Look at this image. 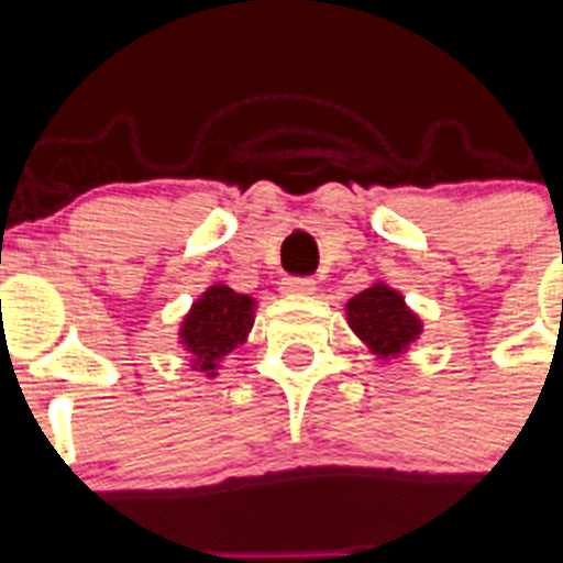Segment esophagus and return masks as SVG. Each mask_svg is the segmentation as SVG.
Here are the masks:
<instances>
[{
	"label": "esophagus",
	"mask_w": 563,
	"mask_h": 563,
	"mask_svg": "<svg viewBox=\"0 0 563 563\" xmlns=\"http://www.w3.org/2000/svg\"><path fill=\"white\" fill-rule=\"evenodd\" d=\"M312 290H316V282H312V278L290 276L282 282V292H285V296H310Z\"/></svg>",
	"instance_id": "1"
}]
</instances>
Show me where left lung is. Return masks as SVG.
Returning a JSON list of instances; mask_svg holds the SVG:
<instances>
[{"label":"left lung","instance_id":"left-lung-1","mask_svg":"<svg viewBox=\"0 0 563 563\" xmlns=\"http://www.w3.org/2000/svg\"><path fill=\"white\" fill-rule=\"evenodd\" d=\"M350 327L375 355L397 357L422 332L420 318L406 307L402 296L383 282L366 287L346 305Z\"/></svg>","mask_w":563,"mask_h":563}]
</instances>
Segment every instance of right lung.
I'll list each match as a JSON object with an SVG mask.
<instances>
[{
    "label": "right lung",
    "mask_w": 563,
    "mask_h": 563,
    "mask_svg": "<svg viewBox=\"0 0 563 563\" xmlns=\"http://www.w3.org/2000/svg\"><path fill=\"white\" fill-rule=\"evenodd\" d=\"M256 301L251 296L231 290L225 285H213L194 301L191 312L183 318L180 341L191 352L197 372L208 377L217 375L220 361L239 343H245L253 327Z\"/></svg>",
    "instance_id": "1"
}]
</instances>
